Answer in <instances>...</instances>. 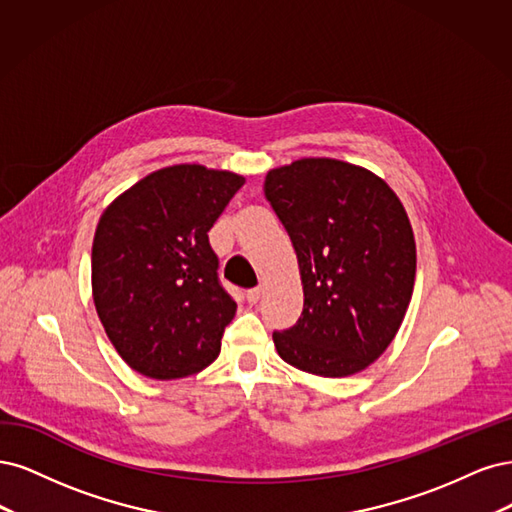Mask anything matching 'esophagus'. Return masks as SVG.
<instances>
[{
    "label": "esophagus",
    "mask_w": 512,
    "mask_h": 512,
    "mask_svg": "<svg viewBox=\"0 0 512 512\" xmlns=\"http://www.w3.org/2000/svg\"><path fill=\"white\" fill-rule=\"evenodd\" d=\"M246 300H249V304H257L261 300V287L246 291Z\"/></svg>",
    "instance_id": "obj_1"
}]
</instances>
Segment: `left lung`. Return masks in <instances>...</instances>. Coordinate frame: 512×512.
Wrapping results in <instances>:
<instances>
[{"instance_id": "left-lung-1", "label": "left lung", "mask_w": 512, "mask_h": 512, "mask_svg": "<svg viewBox=\"0 0 512 512\" xmlns=\"http://www.w3.org/2000/svg\"><path fill=\"white\" fill-rule=\"evenodd\" d=\"M266 200L298 255L304 310L274 346L289 366L325 378L366 370L408 310L415 234L400 197L374 172L306 157L274 168Z\"/></svg>"}]
</instances>
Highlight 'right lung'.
<instances>
[{
	"label": "right lung",
	"instance_id": "1",
	"mask_svg": "<svg viewBox=\"0 0 512 512\" xmlns=\"http://www.w3.org/2000/svg\"><path fill=\"white\" fill-rule=\"evenodd\" d=\"M242 185L240 174L178 163L104 210L91 251L93 302L131 370L172 381L219 357L236 302L219 283L208 232Z\"/></svg>",
	"mask_w": 512,
	"mask_h": 512
}]
</instances>
